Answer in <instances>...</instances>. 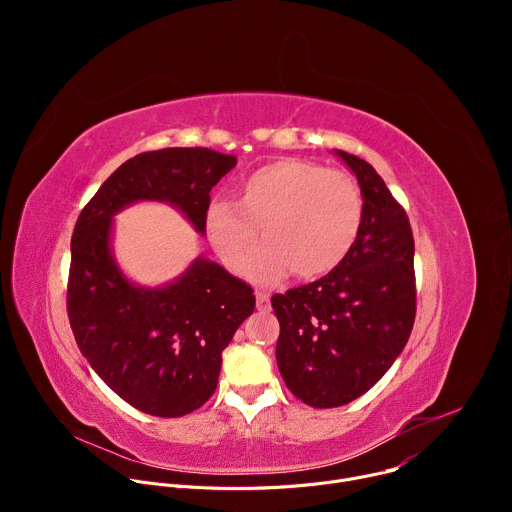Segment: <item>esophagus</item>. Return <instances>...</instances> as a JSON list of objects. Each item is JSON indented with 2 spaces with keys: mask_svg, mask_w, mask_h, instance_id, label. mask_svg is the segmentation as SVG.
<instances>
[{
  "mask_svg": "<svg viewBox=\"0 0 512 512\" xmlns=\"http://www.w3.org/2000/svg\"><path fill=\"white\" fill-rule=\"evenodd\" d=\"M257 310H267L269 308V294L265 291H257Z\"/></svg>",
  "mask_w": 512,
  "mask_h": 512,
  "instance_id": "esophagus-1",
  "label": "esophagus"
}]
</instances>
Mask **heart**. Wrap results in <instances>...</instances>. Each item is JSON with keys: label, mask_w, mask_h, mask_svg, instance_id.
I'll use <instances>...</instances> for the list:
<instances>
[{"label": "heart", "mask_w": 512, "mask_h": 512, "mask_svg": "<svg viewBox=\"0 0 512 512\" xmlns=\"http://www.w3.org/2000/svg\"><path fill=\"white\" fill-rule=\"evenodd\" d=\"M362 194L338 170L283 158L259 166L235 184V202L214 198L206 235L235 275L271 281L285 273L314 279L334 271L362 229ZM268 241L252 257L258 225Z\"/></svg>", "instance_id": "1"}]
</instances>
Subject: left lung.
I'll list each match as a JSON object with an SVG mask.
<instances>
[{"mask_svg": "<svg viewBox=\"0 0 512 512\" xmlns=\"http://www.w3.org/2000/svg\"><path fill=\"white\" fill-rule=\"evenodd\" d=\"M334 152L360 186V235L334 271L271 298L279 373L291 393L316 409L354 401L391 369L409 340L417 298L405 208L369 162Z\"/></svg>", "mask_w": 512, "mask_h": 512, "instance_id": "left-lung-1", "label": "left lung"}]
</instances>
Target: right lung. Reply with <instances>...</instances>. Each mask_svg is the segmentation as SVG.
I'll return each mask as SVG.
<instances>
[{
	"label": "right lung",
	"mask_w": 512,
	"mask_h": 512,
	"mask_svg": "<svg viewBox=\"0 0 512 512\" xmlns=\"http://www.w3.org/2000/svg\"><path fill=\"white\" fill-rule=\"evenodd\" d=\"M237 158L208 148L143 152L121 164L81 210L70 239L66 312L95 373L131 407L182 417L214 393L223 350L253 314V287L198 257L164 287L123 277L111 255V218L137 200L180 208L206 231L210 190Z\"/></svg>",
	"instance_id": "right-lung-1"
}]
</instances>
